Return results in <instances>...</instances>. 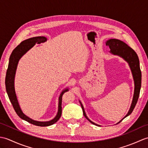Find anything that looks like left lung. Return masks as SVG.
Here are the masks:
<instances>
[{
    "label": "left lung",
    "mask_w": 148,
    "mask_h": 148,
    "mask_svg": "<svg viewBox=\"0 0 148 148\" xmlns=\"http://www.w3.org/2000/svg\"><path fill=\"white\" fill-rule=\"evenodd\" d=\"M106 46H109V48H110V49H111V53H112V54L120 56L122 58H123L127 62H128V64H129L130 67L132 72V74H133L134 83H135L134 95L132 103L129 111H128V112L127 113V114L125 116V118H126L127 116L130 115L132 113V112L133 111V110L135 108V106L136 105L138 99H139V93H140V87H141V71L140 69L139 60V58H138V56L137 55V53H136V51H135L133 49H132L130 47L128 46L127 44H125V42L121 41L120 40L115 39H109L106 42ZM81 108H82V109H83V114L84 116V117H85L90 123H92V124L98 125L95 124V123L92 122V121L90 120L88 118V117L86 115V113L84 112L83 106L81 103ZM123 119H121V120L119 123H120Z\"/></svg>",
    "instance_id": "8db88e82"
}]
</instances>
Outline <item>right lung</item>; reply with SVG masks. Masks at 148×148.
Segmentation results:
<instances>
[{"mask_svg": "<svg viewBox=\"0 0 148 148\" xmlns=\"http://www.w3.org/2000/svg\"><path fill=\"white\" fill-rule=\"evenodd\" d=\"M46 38L45 37H34L32 38L28 39L23 40L21 42L20 45L16 47V48L12 51L11 55L9 58V62L8 65V68L7 72H6V76H5V88L6 92L9 97V99L12 103V107L14 109L15 112L20 118L24 119L31 124H33L34 125H37V126L39 127H47L49 126L54 124L57 121L60 119L62 114V96L64 93L66 92H67L68 89L64 90L61 93L59 97V103H58V111L57 113V115L56 117L52 119V120L49 121H46V122H42V121H34L33 119L27 117L26 115H25L19 106V103L18 102L16 95L15 91H14V76L16 70L17 65L19 60L23 56L25 53L29 50L32 48V47L36 45V43L40 44L41 42H45L46 40Z\"/></svg>", "mask_w": 148, "mask_h": 148, "instance_id": "right-lung-1", "label": "right lung"}]
</instances>
